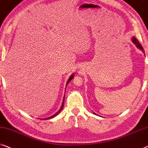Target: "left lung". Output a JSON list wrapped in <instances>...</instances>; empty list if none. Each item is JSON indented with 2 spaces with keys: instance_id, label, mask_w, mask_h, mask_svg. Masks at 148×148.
<instances>
[{
  "instance_id": "left-lung-1",
  "label": "left lung",
  "mask_w": 148,
  "mask_h": 148,
  "mask_svg": "<svg viewBox=\"0 0 148 148\" xmlns=\"http://www.w3.org/2000/svg\"><path fill=\"white\" fill-rule=\"evenodd\" d=\"M132 41H133V43H134L135 45H136L137 46V48H139V49H140L141 51H143V52H144V50H143V47H142V45H141L140 43H139V41L137 40V39L136 38V37H134L132 38Z\"/></svg>"
}]
</instances>
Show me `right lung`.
<instances>
[{"mask_svg": "<svg viewBox=\"0 0 148 148\" xmlns=\"http://www.w3.org/2000/svg\"><path fill=\"white\" fill-rule=\"evenodd\" d=\"M74 78V74H72V75H71V76H70V78H69V79H68V82H67V84H66V86H67V84H68V83H69V82H70V80H72V78ZM64 98H65V97H64V100H63V103H62V107H61V108H60V109L59 110V111H58V112H57V113H55V114H54V115H52V116H49V117H48V118H46V119H45V120H46V119H52V118H53V117H54V116H56V115H58V114H59V113H60V112L62 111V109H63V107H64Z\"/></svg>", "mask_w": 148, "mask_h": 148, "instance_id": "1", "label": "right lung"}]
</instances>
